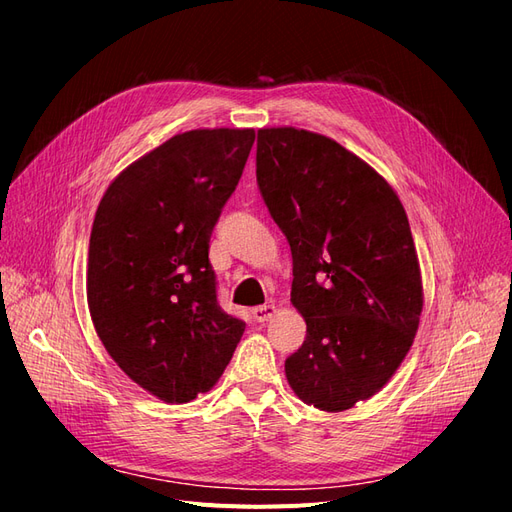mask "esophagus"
<instances>
[{
	"mask_svg": "<svg viewBox=\"0 0 512 512\" xmlns=\"http://www.w3.org/2000/svg\"><path fill=\"white\" fill-rule=\"evenodd\" d=\"M274 315H276V306H274V304H263V306L253 308V317H255L257 323H266V321H270Z\"/></svg>",
	"mask_w": 512,
	"mask_h": 512,
	"instance_id": "1",
	"label": "esophagus"
}]
</instances>
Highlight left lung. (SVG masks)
I'll return each mask as SVG.
<instances>
[{
  "label": "left lung",
  "instance_id": "left-lung-1",
  "mask_svg": "<svg viewBox=\"0 0 512 512\" xmlns=\"http://www.w3.org/2000/svg\"><path fill=\"white\" fill-rule=\"evenodd\" d=\"M257 185L293 257L306 340L285 361L295 395L349 410L387 385L415 340L421 268L398 193L336 140L257 131Z\"/></svg>",
  "mask_w": 512,
  "mask_h": 512
}]
</instances>
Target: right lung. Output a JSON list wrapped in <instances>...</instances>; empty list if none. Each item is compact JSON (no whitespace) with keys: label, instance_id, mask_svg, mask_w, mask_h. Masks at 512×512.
I'll list each match as a JSON object with an SVG mask.
<instances>
[{"label":"right lung","instance_id":"right-lung-1","mask_svg":"<svg viewBox=\"0 0 512 512\" xmlns=\"http://www.w3.org/2000/svg\"><path fill=\"white\" fill-rule=\"evenodd\" d=\"M253 142L255 129L176 134L114 178L95 212V332L131 381L168 404L210 391L244 334L217 302L208 242Z\"/></svg>","mask_w":512,"mask_h":512}]
</instances>
